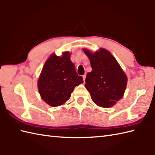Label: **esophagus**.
<instances>
[{
    "label": "esophagus",
    "instance_id": "esophagus-1",
    "mask_svg": "<svg viewBox=\"0 0 155 155\" xmlns=\"http://www.w3.org/2000/svg\"><path fill=\"white\" fill-rule=\"evenodd\" d=\"M83 78L84 82H85V78H86V74H84V75L83 76Z\"/></svg>",
    "mask_w": 155,
    "mask_h": 155
}]
</instances>
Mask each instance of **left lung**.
I'll list each match as a JSON object with an SVG mask.
<instances>
[{
    "instance_id": "left-lung-1",
    "label": "left lung",
    "mask_w": 155,
    "mask_h": 155,
    "mask_svg": "<svg viewBox=\"0 0 155 155\" xmlns=\"http://www.w3.org/2000/svg\"><path fill=\"white\" fill-rule=\"evenodd\" d=\"M91 62L92 71L87 74L85 87L98 106L109 108L123 96L127 78L116 59L106 49L92 54L84 49Z\"/></svg>"
}]
</instances>
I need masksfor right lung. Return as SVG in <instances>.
I'll use <instances>...</instances> for the list:
<instances>
[{"label":"right lung","mask_w":155,"mask_h":155,"mask_svg":"<svg viewBox=\"0 0 155 155\" xmlns=\"http://www.w3.org/2000/svg\"><path fill=\"white\" fill-rule=\"evenodd\" d=\"M83 83L76 72L68 52L62 57L52 54L46 61L38 81L41 98L51 107L64 104L71 97L76 86Z\"/></svg>","instance_id":"right-lung-1"}]
</instances>
